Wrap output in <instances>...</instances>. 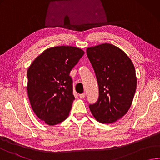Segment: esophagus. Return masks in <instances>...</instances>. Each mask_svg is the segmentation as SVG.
<instances>
[{"label": "esophagus", "instance_id": "esophagus-1", "mask_svg": "<svg viewBox=\"0 0 160 160\" xmlns=\"http://www.w3.org/2000/svg\"><path fill=\"white\" fill-rule=\"evenodd\" d=\"M85 96H86L85 93H82V94H79V98H85Z\"/></svg>", "mask_w": 160, "mask_h": 160}]
</instances>
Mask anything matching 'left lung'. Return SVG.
Segmentation results:
<instances>
[{"mask_svg":"<svg viewBox=\"0 0 160 160\" xmlns=\"http://www.w3.org/2000/svg\"><path fill=\"white\" fill-rule=\"evenodd\" d=\"M86 53L99 86L97 102L90 104L92 116L101 123H112L124 116L137 89L135 68L124 52L104 43L88 47Z\"/></svg>","mask_w":160,"mask_h":160,"instance_id":"left-lung-1","label":"left lung"}]
</instances>
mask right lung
<instances>
[{"instance_id":"1","label":"right lung","mask_w":160,"mask_h":160,"mask_svg":"<svg viewBox=\"0 0 160 160\" xmlns=\"http://www.w3.org/2000/svg\"><path fill=\"white\" fill-rule=\"evenodd\" d=\"M84 52L72 46L49 48L36 58L27 71L28 96L33 111L49 125L69 116L74 100L70 71Z\"/></svg>"}]
</instances>
